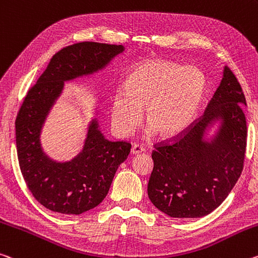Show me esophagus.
Masks as SVG:
<instances>
[{
	"label": "esophagus",
	"instance_id": "1",
	"mask_svg": "<svg viewBox=\"0 0 258 258\" xmlns=\"http://www.w3.org/2000/svg\"><path fill=\"white\" fill-rule=\"evenodd\" d=\"M144 151H145V148L140 145H134L132 147V149H131V153H132L133 155H138L140 153H144Z\"/></svg>",
	"mask_w": 258,
	"mask_h": 258
}]
</instances>
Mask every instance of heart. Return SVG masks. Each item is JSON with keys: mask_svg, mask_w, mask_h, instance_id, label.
Wrapping results in <instances>:
<instances>
[{"mask_svg": "<svg viewBox=\"0 0 258 258\" xmlns=\"http://www.w3.org/2000/svg\"><path fill=\"white\" fill-rule=\"evenodd\" d=\"M204 91L206 79L199 69L165 59L138 63L122 88L113 93L112 126L121 136H130L140 126L146 109L148 136L178 137L194 121Z\"/></svg>", "mask_w": 258, "mask_h": 258, "instance_id": "heart-1", "label": "heart"}]
</instances>
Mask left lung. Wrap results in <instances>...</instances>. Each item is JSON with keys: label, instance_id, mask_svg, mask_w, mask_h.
Masks as SVG:
<instances>
[{"label": "left lung", "instance_id": "left-lung-1", "mask_svg": "<svg viewBox=\"0 0 258 258\" xmlns=\"http://www.w3.org/2000/svg\"><path fill=\"white\" fill-rule=\"evenodd\" d=\"M247 105L227 67L203 116L172 144L156 147L148 196L173 218H199L223 203L243 169ZM216 126L214 134L209 132Z\"/></svg>", "mask_w": 258, "mask_h": 258}]
</instances>
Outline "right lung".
Wrapping results in <instances>:
<instances>
[{
    "instance_id": "1",
    "label": "right lung",
    "mask_w": 258,
    "mask_h": 258,
    "mask_svg": "<svg viewBox=\"0 0 258 258\" xmlns=\"http://www.w3.org/2000/svg\"><path fill=\"white\" fill-rule=\"evenodd\" d=\"M124 46L80 42L52 56L36 84L28 91L16 119V145L28 189L47 209L80 215L99 206L107 196L114 173L126 161L131 144L111 141L101 132L99 105L87 126L83 149L70 161H57L44 151L41 134L65 83L103 71Z\"/></svg>"
}]
</instances>
